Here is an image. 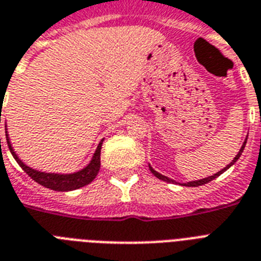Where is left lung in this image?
Instances as JSON below:
<instances>
[{
	"mask_svg": "<svg viewBox=\"0 0 261 261\" xmlns=\"http://www.w3.org/2000/svg\"><path fill=\"white\" fill-rule=\"evenodd\" d=\"M245 143H247V138H245V141L243 142V146H241V149L239 150V152H237V155L234 156L233 160H232V162H230V164L226 165V166L224 167V169H221V170L217 171V173H215V174L211 175V177H206V178H202V179H197V181L185 182V184H182V185H184V186H201V185H205V184H207V182L213 181V179H215V178H217V177H219V175H221L222 173H224V171L228 170V169H229V167L232 166V165L236 164L237 160H239V158H240L241 154H243V150H244V147H245ZM149 169H150V171H151L152 174L155 175L156 178L162 179V181H165V182H169V184H177V182H175L174 179L169 178V177H166V175L161 174V173H158V171H156V170H154V169H152V167L150 166V164H149Z\"/></svg>",
	"mask_w": 261,
	"mask_h": 261,
	"instance_id": "obj_1",
	"label": "left lung"
}]
</instances>
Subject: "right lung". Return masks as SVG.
Here are the masks:
<instances>
[{"label":"right lung","mask_w":261,"mask_h":261,"mask_svg":"<svg viewBox=\"0 0 261 261\" xmlns=\"http://www.w3.org/2000/svg\"><path fill=\"white\" fill-rule=\"evenodd\" d=\"M5 133L6 142H8L9 150L10 152H12V155H13L14 160L17 161V164L22 167V170H24L32 179H35L37 184L45 186L48 189L56 190V192H71V190L80 189L83 186L88 185V184H91V182L94 181L95 177H96L97 173H99V169H100L101 143H103L105 139H101V141L99 142V145H97L96 150H95L94 155L91 158L90 164L83 167L82 170L73 171V173H48V171H41L37 170V169H33V167L28 166L27 164H24V162L20 160V156L17 155L16 151H14L13 146L10 143V138L9 135H8V130H6V128Z\"/></svg>","instance_id":"add662e5"}]
</instances>
